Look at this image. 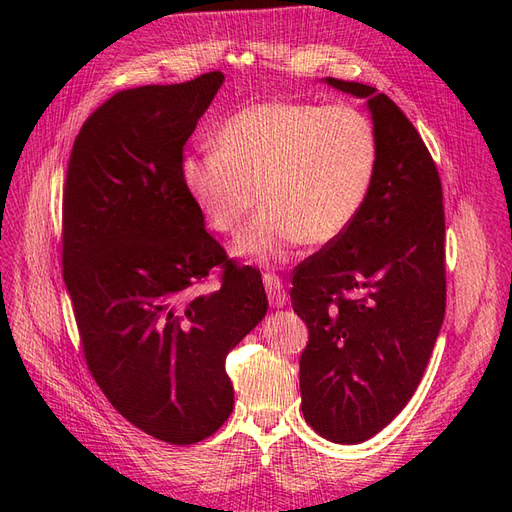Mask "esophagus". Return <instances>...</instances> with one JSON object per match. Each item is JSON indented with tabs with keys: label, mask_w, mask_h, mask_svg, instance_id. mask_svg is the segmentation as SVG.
Masks as SVG:
<instances>
[{
	"label": "esophagus",
	"mask_w": 512,
	"mask_h": 512,
	"mask_svg": "<svg viewBox=\"0 0 512 512\" xmlns=\"http://www.w3.org/2000/svg\"><path fill=\"white\" fill-rule=\"evenodd\" d=\"M262 282H265V290L269 294V303L273 307H284L286 301H288V292L284 288V282L280 280V275L265 273V275H262Z\"/></svg>",
	"instance_id": "1"
}]
</instances>
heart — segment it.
Wrapping results in <instances>:
<instances>
[{
  "label": "heart",
  "mask_w": 512,
  "mask_h": 512,
  "mask_svg": "<svg viewBox=\"0 0 512 512\" xmlns=\"http://www.w3.org/2000/svg\"><path fill=\"white\" fill-rule=\"evenodd\" d=\"M215 151L181 162L183 188L207 224L232 235L262 196L235 254L269 265L301 243L329 245L359 218L376 179L380 145L354 106L260 102L230 115Z\"/></svg>",
  "instance_id": "1"
}]
</instances>
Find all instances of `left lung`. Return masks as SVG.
I'll use <instances>...</instances> for the list:
<instances>
[{
	"label": "left lung",
	"instance_id": "1",
	"mask_svg": "<svg viewBox=\"0 0 512 512\" xmlns=\"http://www.w3.org/2000/svg\"><path fill=\"white\" fill-rule=\"evenodd\" d=\"M322 81L365 100L380 158L359 218L292 277V309L309 329L301 410L322 438L359 444L406 408L442 327V183L423 138L389 96Z\"/></svg>",
	"mask_w": 512,
	"mask_h": 512
}]
</instances>
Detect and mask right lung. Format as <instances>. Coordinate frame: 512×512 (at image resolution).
<instances>
[{
  "label": "right lung",
  "instance_id": "1",
  "mask_svg": "<svg viewBox=\"0 0 512 512\" xmlns=\"http://www.w3.org/2000/svg\"><path fill=\"white\" fill-rule=\"evenodd\" d=\"M222 83L119 91L83 123L64 188V282L91 376L123 418L179 446L230 416L226 354L269 307L260 271L226 260L181 181ZM218 264L223 286L198 293Z\"/></svg>",
  "mask_w": 512,
  "mask_h": 512
}]
</instances>
